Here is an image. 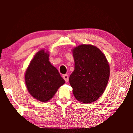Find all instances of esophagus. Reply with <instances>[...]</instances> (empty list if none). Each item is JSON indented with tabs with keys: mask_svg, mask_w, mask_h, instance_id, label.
<instances>
[{
	"mask_svg": "<svg viewBox=\"0 0 133 133\" xmlns=\"http://www.w3.org/2000/svg\"><path fill=\"white\" fill-rule=\"evenodd\" d=\"M62 77L63 78V79L65 80L66 82H68V80H69V77H68V74H64V75H63Z\"/></svg>",
	"mask_w": 133,
	"mask_h": 133,
	"instance_id": "esophagus-1",
	"label": "esophagus"
}]
</instances>
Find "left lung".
Here are the masks:
<instances>
[{"mask_svg": "<svg viewBox=\"0 0 133 133\" xmlns=\"http://www.w3.org/2000/svg\"><path fill=\"white\" fill-rule=\"evenodd\" d=\"M74 71L70 76L72 92L77 101L91 103L104 92L110 77V65L99 48L81 45L72 50Z\"/></svg>", "mask_w": 133, "mask_h": 133, "instance_id": "left-lung-1", "label": "left lung"}]
</instances>
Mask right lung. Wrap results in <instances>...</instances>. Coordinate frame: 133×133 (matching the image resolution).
Instances as JSON below:
<instances>
[{"mask_svg": "<svg viewBox=\"0 0 133 133\" xmlns=\"http://www.w3.org/2000/svg\"><path fill=\"white\" fill-rule=\"evenodd\" d=\"M25 81L34 98L42 102L48 101L65 82L59 71L49 61V54L42 50L36 54L26 69Z\"/></svg>", "mask_w": 133, "mask_h": 133, "instance_id": "right-lung-1", "label": "right lung"}]
</instances>
